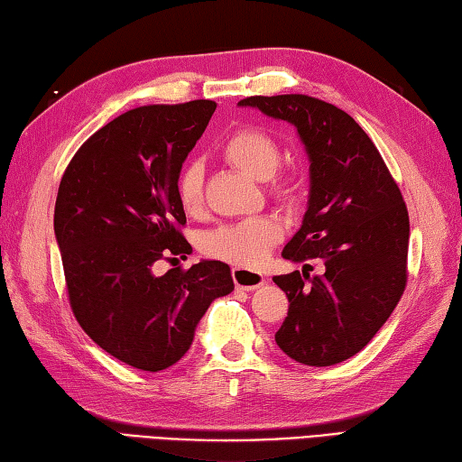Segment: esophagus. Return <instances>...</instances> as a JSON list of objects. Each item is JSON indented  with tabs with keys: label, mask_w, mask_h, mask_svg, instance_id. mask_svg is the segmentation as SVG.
<instances>
[{
	"label": "esophagus",
	"mask_w": 462,
	"mask_h": 462,
	"mask_svg": "<svg viewBox=\"0 0 462 462\" xmlns=\"http://www.w3.org/2000/svg\"><path fill=\"white\" fill-rule=\"evenodd\" d=\"M231 277H233L235 287L243 289V291L259 289L263 283H265V277H263L261 273L251 271V269H245V267H235L231 271Z\"/></svg>",
	"instance_id": "34e87169"
}]
</instances>
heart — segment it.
I'll use <instances>...</instances> for the list:
<instances>
[{"label":"heart","instance_id":"heart-1","mask_svg":"<svg viewBox=\"0 0 462 462\" xmlns=\"http://www.w3.org/2000/svg\"><path fill=\"white\" fill-rule=\"evenodd\" d=\"M221 157L239 171L265 179L269 195L283 207H293L300 195V175L295 169H277L281 147L269 131L245 125L225 141ZM175 197L189 217H199L205 209V179L199 163L185 165L175 177ZM283 237L275 217L261 215L237 223H225L205 231L199 237V251L205 257L231 263L239 267H257L269 251Z\"/></svg>","mask_w":462,"mask_h":462}]
</instances>
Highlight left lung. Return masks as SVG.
<instances>
[{"mask_svg": "<svg viewBox=\"0 0 462 462\" xmlns=\"http://www.w3.org/2000/svg\"><path fill=\"white\" fill-rule=\"evenodd\" d=\"M239 106L293 124L310 162L309 207L283 257L321 261L323 273L273 277L289 299L275 341L297 363L337 365L371 341L407 287V205L349 113L303 93L253 96Z\"/></svg>", "mask_w": 462, "mask_h": 462, "instance_id": "left-lung-1", "label": "left lung"}]
</instances>
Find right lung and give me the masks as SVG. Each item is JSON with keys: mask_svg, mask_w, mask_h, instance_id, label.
Instances as JSON below:
<instances>
[{"mask_svg": "<svg viewBox=\"0 0 462 462\" xmlns=\"http://www.w3.org/2000/svg\"><path fill=\"white\" fill-rule=\"evenodd\" d=\"M215 107L195 99L125 111L78 149L60 183L53 227L73 315L103 351L141 371L181 359L205 310L235 287L221 261L153 273L191 253L175 177Z\"/></svg>", "mask_w": 462, "mask_h": 462, "instance_id": "right-lung-1", "label": "right lung"}]
</instances>
